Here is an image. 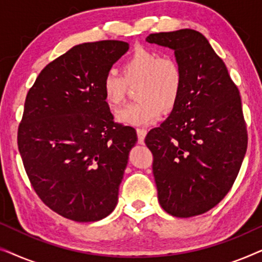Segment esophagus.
<instances>
[{
	"label": "esophagus",
	"instance_id": "obj_1",
	"mask_svg": "<svg viewBox=\"0 0 262 262\" xmlns=\"http://www.w3.org/2000/svg\"><path fill=\"white\" fill-rule=\"evenodd\" d=\"M137 136H138V143H139V144H144V138L146 136L145 128H137Z\"/></svg>",
	"mask_w": 262,
	"mask_h": 262
}]
</instances>
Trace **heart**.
Here are the masks:
<instances>
[{
	"mask_svg": "<svg viewBox=\"0 0 262 262\" xmlns=\"http://www.w3.org/2000/svg\"><path fill=\"white\" fill-rule=\"evenodd\" d=\"M123 75L124 77L110 70L101 82L102 98L112 108H118L125 102L128 85L139 83L136 89L139 100L118 113L119 123L144 126L159 119L163 108L170 111L178 103L184 74L173 57L139 46L125 59Z\"/></svg>",
	"mask_w": 262,
	"mask_h": 262,
	"instance_id": "obj_1",
	"label": "heart"
}]
</instances>
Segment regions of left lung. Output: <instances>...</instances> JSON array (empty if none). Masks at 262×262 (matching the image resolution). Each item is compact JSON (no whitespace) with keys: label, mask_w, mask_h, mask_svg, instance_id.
<instances>
[{"label":"left lung","mask_w":262,"mask_h":262,"mask_svg":"<svg viewBox=\"0 0 262 262\" xmlns=\"http://www.w3.org/2000/svg\"><path fill=\"white\" fill-rule=\"evenodd\" d=\"M146 41L174 50L184 74L170 116L145 137L160 205L174 217L198 216L227 195L245 159L248 136L241 96L198 31L161 32Z\"/></svg>","instance_id":"left-lung-1"}]
</instances>
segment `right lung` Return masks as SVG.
<instances>
[{"instance_id":"right-lung-1","label":"right lung","mask_w":262,"mask_h":262,"mask_svg":"<svg viewBox=\"0 0 262 262\" xmlns=\"http://www.w3.org/2000/svg\"><path fill=\"white\" fill-rule=\"evenodd\" d=\"M128 50L120 40L84 42L49 63L28 91L17 146L41 202L75 222H96L118 203L134 127L113 121L101 93Z\"/></svg>"}]
</instances>
